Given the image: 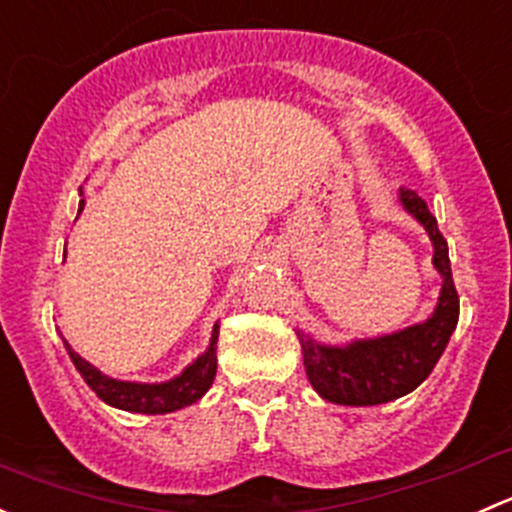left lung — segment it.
Instances as JSON below:
<instances>
[{"instance_id": "left-lung-1", "label": "left lung", "mask_w": 512, "mask_h": 512, "mask_svg": "<svg viewBox=\"0 0 512 512\" xmlns=\"http://www.w3.org/2000/svg\"><path fill=\"white\" fill-rule=\"evenodd\" d=\"M399 200L431 237L433 267L443 277L441 297L426 322L384 337L356 339L347 347L319 344L297 329L309 384L332 404L376 406L411 394L431 374L458 324V292L453 285L448 245L436 218L414 190L401 188Z\"/></svg>"}]
</instances>
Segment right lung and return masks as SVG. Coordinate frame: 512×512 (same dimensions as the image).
I'll return each mask as SVG.
<instances>
[{
    "mask_svg": "<svg viewBox=\"0 0 512 512\" xmlns=\"http://www.w3.org/2000/svg\"><path fill=\"white\" fill-rule=\"evenodd\" d=\"M81 210H84V200L79 203V213ZM218 329L220 327L215 324L208 352L200 354L190 366H185L183 374H178L170 381H160V384L118 381L113 379V376H106L103 371H98L96 366L89 364L86 359H81V356L69 347L66 339L64 347L66 352H69L71 361H74L76 369H79V374L84 376L86 384L91 386V391H94L98 399L106 401L108 406L131 411V414H170V411H178L183 409V406L195 404V401L213 386L215 371H218V352H215Z\"/></svg>",
    "mask_w": 512,
    "mask_h": 512,
    "instance_id": "right-lung-1",
    "label": "right lung"
}]
</instances>
